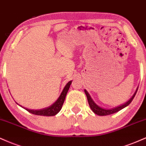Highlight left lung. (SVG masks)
Listing matches in <instances>:
<instances>
[{
    "mask_svg": "<svg viewBox=\"0 0 146 146\" xmlns=\"http://www.w3.org/2000/svg\"><path fill=\"white\" fill-rule=\"evenodd\" d=\"M138 87H137V90L135 91L134 94L133 95V96H132L131 98L127 101V102H126L124 104H121V105L117 106V107H115L113 108V109H104V108L99 107L98 105H97V104L95 103V102H94L93 99L92 98V97H91L90 94L87 92V91L86 90H84V92H85V94H86L87 100H88V103L90 104V107L91 108V109L92 110V111H93L94 113L98 115L104 116V115H108L115 113L116 112H118L119 111L121 110L122 109H124V108L127 107L128 105H129V104H131V102L133 101V98H134L135 96V95H136L137 92V90H138Z\"/></svg>",
    "mask_w": 146,
    "mask_h": 146,
    "instance_id": "obj_1",
    "label": "left lung"
}]
</instances>
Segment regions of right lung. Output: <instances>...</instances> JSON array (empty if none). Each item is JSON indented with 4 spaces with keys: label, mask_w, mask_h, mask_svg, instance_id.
Here are the masks:
<instances>
[{
    "label": "right lung",
    "mask_w": 146,
    "mask_h": 146,
    "mask_svg": "<svg viewBox=\"0 0 146 146\" xmlns=\"http://www.w3.org/2000/svg\"><path fill=\"white\" fill-rule=\"evenodd\" d=\"M72 80H70V81L68 82V83L66 84V85L65 86L64 88L61 92V94H60L59 97L58 98V99L56 100L55 102L53 103L52 105H50V107H48L46 108H44V109H38V110H33V109H27V108L22 107L24 109H26L27 111H29L31 113L37 115H42V116H53L55 115L61 111V108H62V106L63 104V102H64L65 99H66V96L67 95V93H68V90H69V88L70 87V85L72 84ZM18 104V103H17Z\"/></svg>",
    "instance_id": "obj_1"
}]
</instances>
